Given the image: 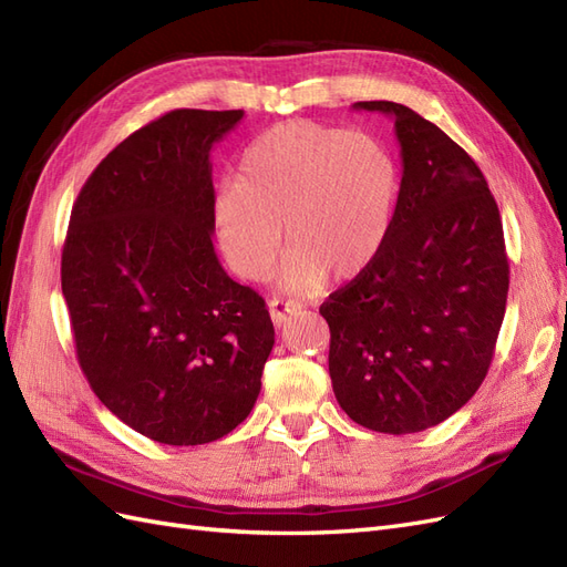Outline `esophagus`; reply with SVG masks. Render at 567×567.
I'll return each instance as SVG.
<instances>
[{
	"mask_svg": "<svg viewBox=\"0 0 567 567\" xmlns=\"http://www.w3.org/2000/svg\"><path fill=\"white\" fill-rule=\"evenodd\" d=\"M269 315H271V321L281 326L290 315L300 310V305L293 302V300H284V298H271L269 300Z\"/></svg>",
	"mask_w": 567,
	"mask_h": 567,
	"instance_id": "esophagus-1",
	"label": "esophagus"
}]
</instances>
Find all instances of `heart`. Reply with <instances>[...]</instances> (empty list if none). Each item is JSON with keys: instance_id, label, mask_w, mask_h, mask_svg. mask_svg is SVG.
I'll return each instance as SVG.
<instances>
[{"instance_id": "obj_1", "label": "heart", "mask_w": 567, "mask_h": 567, "mask_svg": "<svg viewBox=\"0 0 567 567\" xmlns=\"http://www.w3.org/2000/svg\"><path fill=\"white\" fill-rule=\"evenodd\" d=\"M400 169L364 132L307 120L274 125L246 148L236 182L217 188L213 227L221 255L244 279H262L286 244V290L346 281L379 257L392 227Z\"/></svg>"}]
</instances>
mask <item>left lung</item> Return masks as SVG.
I'll return each mask as SVG.
<instances>
[{
	"label": "left lung",
	"mask_w": 567,
	"mask_h": 567,
	"mask_svg": "<svg viewBox=\"0 0 567 567\" xmlns=\"http://www.w3.org/2000/svg\"><path fill=\"white\" fill-rule=\"evenodd\" d=\"M352 109L392 117L402 182L383 250L319 307L329 373L354 423L419 433L485 381L508 296L504 227L480 167L437 125L394 101Z\"/></svg>",
	"instance_id": "8db88e82"
}]
</instances>
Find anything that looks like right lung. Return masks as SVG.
I'll list each match as a JSON object with an SVG mask.
<instances>
[{
    "mask_svg": "<svg viewBox=\"0 0 567 567\" xmlns=\"http://www.w3.org/2000/svg\"><path fill=\"white\" fill-rule=\"evenodd\" d=\"M241 117L179 109L130 134L84 182L63 246L61 288L94 394L173 447L246 421L274 348L265 300L213 246L210 151Z\"/></svg>",
    "mask_w": 567,
    "mask_h": 567,
    "instance_id": "add662e5",
    "label": "right lung"
}]
</instances>
